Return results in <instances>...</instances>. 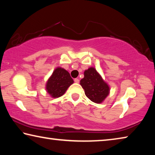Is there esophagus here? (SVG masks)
<instances>
[{"mask_svg": "<svg viewBox=\"0 0 155 155\" xmlns=\"http://www.w3.org/2000/svg\"><path fill=\"white\" fill-rule=\"evenodd\" d=\"M74 82L77 83H79V79H78V78H74Z\"/></svg>", "mask_w": 155, "mask_h": 155, "instance_id": "obj_1", "label": "esophagus"}]
</instances>
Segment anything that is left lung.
Instances as JSON below:
<instances>
[{
	"instance_id": "1",
	"label": "left lung",
	"mask_w": 155,
	"mask_h": 155,
	"mask_svg": "<svg viewBox=\"0 0 155 155\" xmlns=\"http://www.w3.org/2000/svg\"><path fill=\"white\" fill-rule=\"evenodd\" d=\"M87 98L96 103H101L109 92L108 85L103 80L94 68H89L84 72V78L80 81Z\"/></svg>"
}]
</instances>
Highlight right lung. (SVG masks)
<instances>
[{
    "label": "right lung",
    "mask_w": 155,
    "mask_h": 155,
    "mask_svg": "<svg viewBox=\"0 0 155 155\" xmlns=\"http://www.w3.org/2000/svg\"><path fill=\"white\" fill-rule=\"evenodd\" d=\"M73 83L74 81L69 72L63 68H57L47 82L46 90L52 97L57 98L64 95Z\"/></svg>",
    "instance_id": "right-lung-1"
}]
</instances>
